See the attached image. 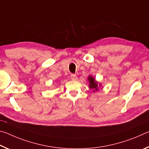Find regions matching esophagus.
Instances as JSON below:
<instances>
[{
  "instance_id": "34e87169",
  "label": "esophagus",
  "mask_w": 149,
  "mask_h": 149,
  "mask_svg": "<svg viewBox=\"0 0 149 149\" xmlns=\"http://www.w3.org/2000/svg\"><path fill=\"white\" fill-rule=\"evenodd\" d=\"M71 79H72V80H73V81H76V80L77 79V75H75V74H72V75H71Z\"/></svg>"
}]
</instances>
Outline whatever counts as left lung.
<instances>
[{"instance_id": "obj_1", "label": "left lung", "mask_w": 149, "mask_h": 149, "mask_svg": "<svg viewBox=\"0 0 149 149\" xmlns=\"http://www.w3.org/2000/svg\"><path fill=\"white\" fill-rule=\"evenodd\" d=\"M88 81H89V86L91 89L93 91V92L98 91L99 87L102 86V85L99 84L97 81H96L95 78L91 75H89V77H88Z\"/></svg>"}]
</instances>
